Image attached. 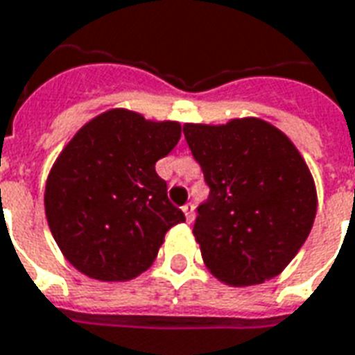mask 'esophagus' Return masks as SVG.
I'll list each match as a JSON object with an SVG mask.
<instances>
[{
	"label": "esophagus",
	"mask_w": 355,
	"mask_h": 355,
	"mask_svg": "<svg viewBox=\"0 0 355 355\" xmlns=\"http://www.w3.org/2000/svg\"><path fill=\"white\" fill-rule=\"evenodd\" d=\"M182 212H184V216L188 222H191V220H193V205L191 203L184 205V207H182Z\"/></svg>",
	"instance_id": "obj_1"
}]
</instances>
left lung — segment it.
<instances>
[{
	"label": "left lung",
	"instance_id": "8db88e82",
	"mask_svg": "<svg viewBox=\"0 0 355 355\" xmlns=\"http://www.w3.org/2000/svg\"><path fill=\"white\" fill-rule=\"evenodd\" d=\"M184 137L211 188L193 224L205 265L230 286L277 277L316 216V186L299 150L259 118L186 124Z\"/></svg>",
	"mask_w": 355,
	"mask_h": 355
}]
</instances>
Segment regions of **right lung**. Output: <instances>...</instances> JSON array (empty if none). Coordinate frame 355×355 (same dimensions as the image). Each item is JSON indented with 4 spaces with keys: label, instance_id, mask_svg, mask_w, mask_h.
<instances>
[{
    "label": "right lung",
    "instance_id": "1",
    "mask_svg": "<svg viewBox=\"0 0 355 355\" xmlns=\"http://www.w3.org/2000/svg\"><path fill=\"white\" fill-rule=\"evenodd\" d=\"M180 139L178 122L111 109L71 139L44 188L52 237L75 269L103 282L146 271L165 233L184 222L156 162Z\"/></svg>",
    "mask_w": 355,
    "mask_h": 355
}]
</instances>
